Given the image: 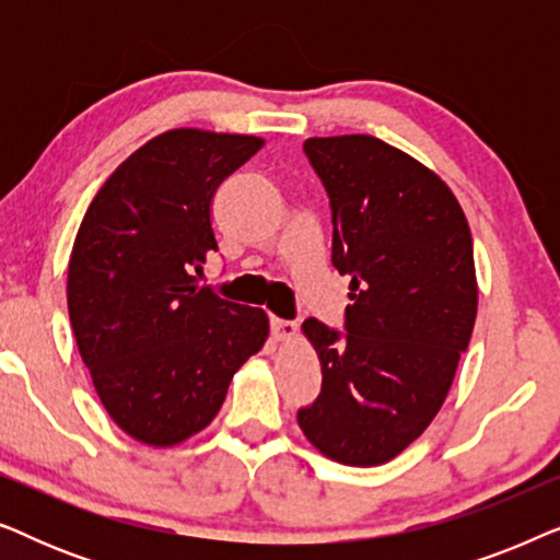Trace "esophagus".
<instances>
[{
  "mask_svg": "<svg viewBox=\"0 0 560 560\" xmlns=\"http://www.w3.org/2000/svg\"><path fill=\"white\" fill-rule=\"evenodd\" d=\"M295 324L293 320H282V318H270V334L275 341H290L295 336Z\"/></svg>",
  "mask_w": 560,
  "mask_h": 560,
  "instance_id": "1",
  "label": "esophagus"
}]
</instances>
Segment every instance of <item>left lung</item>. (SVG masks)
Listing matches in <instances>:
<instances>
[{"label":"left lung","instance_id":"1","mask_svg":"<svg viewBox=\"0 0 560 560\" xmlns=\"http://www.w3.org/2000/svg\"><path fill=\"white\" fill-rule=\"evenodd\" d=\"M331 201L343 328L303 320L320 395L298 425L331 462L380 466L431 425L477 320L469 221L431 167L372 135L303 144Z\"/></svg>","mask_w":560,"mask_h":560}]
</instances>
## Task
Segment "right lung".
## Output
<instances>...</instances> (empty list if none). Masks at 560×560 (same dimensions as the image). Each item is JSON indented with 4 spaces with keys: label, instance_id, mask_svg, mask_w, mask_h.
Returning a JSON list of instances; mask_svg holds the SVG:
<instances>
[{
    "label": "right lung",
    "instance_id": "add662e5",
    "mask_svg": "<svg viewBox=\"0 0 560 560\" xmlns=\"http://www.w3.org/2000/svg\"><path fill=\"white\" fill-rule=\"evenodd\" d=\"M265 140L209 129L152 137L91 201L68 262V316L104 410L155 448L203 431L234 372L265 347L262 308L196 272L219 249L211 201Z\"/></svg>",
    "mask_w": 560,
    "mask_h": 560
}]
</instances>
